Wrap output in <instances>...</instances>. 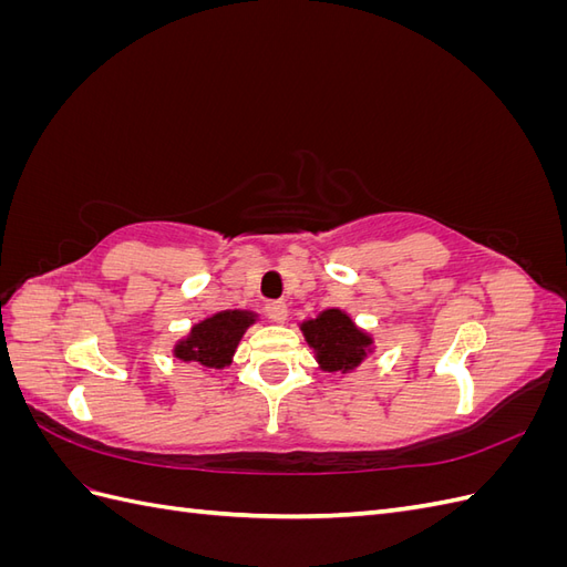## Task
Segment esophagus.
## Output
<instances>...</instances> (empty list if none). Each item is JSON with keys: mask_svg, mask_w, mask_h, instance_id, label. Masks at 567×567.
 <instances>
[{"mask_svg": "<svg viewBox=\"0 0 567 567\" xmlns=\"http://www.w3.org/2000/svg\"><path fill=\"white\" fill-rule=\"evenodd\" d=\"M265 315H267L274 323H284L286 317H288V307H286V302H281V300H269V302L265 305Z\"/></svg>", "mask_w": 567, "mask_h": 567, "instance_id": "34e87169", "label": "esophagus"}]
</instances>
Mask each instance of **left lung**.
I'll use <instances>...</instances> for the list:
<instances>
[{"label": "left lung", "mask_w": 567, "mask_h": 567, "mask_svg": "<svg viewBox=\"0 0 567 567\" xmlns=\"http://www.w3.org/2000/svg\"><path fill=\"white\" fill-rule=\"evenodd\" d=\"M300 331L315 352L319 369L326 373H350L375 350L373 336L359 329L340 307H329L315 319L300 321Z\"/></svg>", "instance_id": "8db88e82"}]
</instances>
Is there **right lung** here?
Segmentation results:
<instances>
[{"instance_id":"obj_1","label":"right lung","mask_w":567,"mask_h":567,"mask_svg":"<svg viewBox=\"0 0 567 567\" xmlns=\"http://www.w3.org/2000/svg\"><path fill=\"white\" fill-rule=\"evenodd\" d=\"M257 321L252 310H221L194 323L192 331L179 338L173 354L184 364H198L203 371H221L234 362L244 333Z\"/></svg>"}]
</instances>
